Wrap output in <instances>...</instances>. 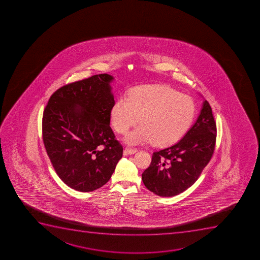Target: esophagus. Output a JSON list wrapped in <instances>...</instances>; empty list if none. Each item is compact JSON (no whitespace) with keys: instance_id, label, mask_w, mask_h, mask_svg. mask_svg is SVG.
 <instances>
[{"instance_id":"esophagus-1","label":"esophagus","mask_w":260,"mask_h":260,"mask_svg":"<svg viewBox=\"0 0 260 260\" xmlns=\"http://www.w3.org/2000/svg\"><path fill=\"white\" fill-rule=\"evenodd\" d=\"M137 152V150L136 148H131V147H126L125 149H124V154L128 155V154H134L136 152Z\"/></svg>"}]
</instances>
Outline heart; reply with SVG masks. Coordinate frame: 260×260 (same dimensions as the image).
<instances>
[{"label": "heart", "mask_w": 260, "mask_h": 260, "mask_svg": "<svg viewBox=\"0 0 260 260\" xmlns=\"http://www.w3.org/2000/svg\"><path fill=\"white\" fill-rule=\"evenodd\" d=\"M195 115L196 103L189 95L165 85H144L116 101L111 122L116 132L126 134L141 118L142 125L127 136L126 143L166 146L186 133Z\"/></svg>", "instance_id": "heart-1"}]
</instances>
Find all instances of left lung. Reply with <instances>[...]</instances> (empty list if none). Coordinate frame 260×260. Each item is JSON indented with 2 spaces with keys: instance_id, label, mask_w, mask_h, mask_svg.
<instances>
[{
  "instance_id": "8db88e82",
  "label": "left lung",
  "mask_w": 260,
  "mask_h": 260,
  "mask_svg": "<svg viewBox=\"0 0 260 260\" xmlns=\"http://www.w3.org/2000/svg\"><path fill=\"white\" fill-rule=\"evenodd\" d=\"M216 123L208 101L182 139L170 147L156 151L149 167L142 173L145 186L160 197H174L197 181L213 156Z\"/></svg>"
}]
</instances>
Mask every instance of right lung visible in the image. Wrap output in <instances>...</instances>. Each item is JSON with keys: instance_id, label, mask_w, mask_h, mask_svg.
<instances>
[{"instance_id": "1", "label": "right lung", "mask_w": 260, "mask_h": 260, "mask_svg": "<svg viewBox=\"0 0 260 260\" xmlns=\"http://www.w3.org/2000/svg\"><path fill=\"white\" fill-rule=\"evenodd\" d=\"M113 80L101 74L63 85L45 108L42 138L47 155L60 179L79 191L105 185L123 156L110 127Z\"/></svg>"}]
</instances>
